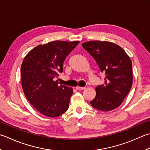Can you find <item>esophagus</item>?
I'll use <instances>...</instances> for the list:
<instances>
[{"instance_id": "1", "label": "esophagus", "mask_w": 150, "mask_h": 150, "mask_svg": "<svg viewBox=\"0 0 150 150\" xmlns=\"http://www.w3.org/2000/svg\"><path fill=\"white\" fill-rule=\"evenodd\" d=\"M85 88H85V87H81V86H77V87H76V89L79 90H84Z\"/></svg>"}]
</instances>
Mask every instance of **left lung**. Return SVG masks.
I'll return each mask as SVG.
<instances>
[{
    "label": "left lung",
    "instance_id": "left-lung-1",
    "mask_svg": "<svg viewBox=\"0 0 150 150\" xmlns=\"http://www.w3.org/2000/svg\"><path fill=\"white\" fill-rule=\"evenodd\" d=\"M83 47L96 60L105 73V84L96 88V96L90 104L99 110L108 112L124 101L133 84L132 62L121 47L110 42L90 41Z\"/></svg>",
    "mask_w": 150,
    "mask_h": 150
}]
</instances>
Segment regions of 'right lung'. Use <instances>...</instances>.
Instances as JSON below:
<instances>
[{
    "instance_id": "1",
    "label": "right lung",
    "mask_w": 150,
    "mask_h": 150,
    "mask_svg": "<svg viewBox=\"0 0 150 150\" xmlns=\"http://www.w3.org/2000/svg\"><path fill=\"white\" fill-rule=\"evenodd\" d=\"M79 41H54L39 45L25 56L21 64V84L26 99L41 114L54 118L67 110L72 88L58 85L55 78Z\"/></svg>"
}]
</instances>
